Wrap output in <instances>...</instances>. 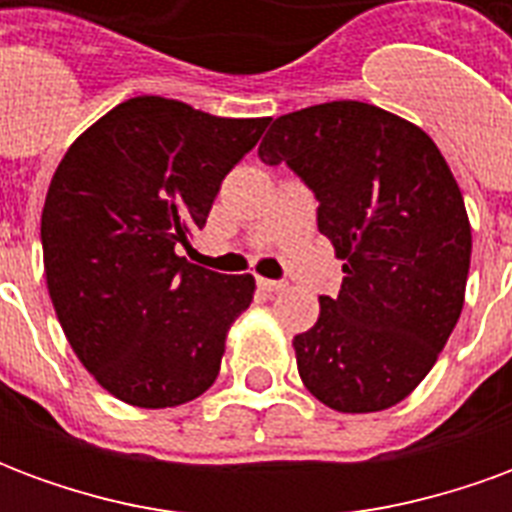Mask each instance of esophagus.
I'll return each instance as SVG.
<instances>
[{
  "mask_svg": "<svg viewBox=\"0 0 512 512\" xmlns=\"http://www.w3.org/2000/svg\"><path fill=\"white\" fill-rule=\"evenodd\" d=\"M257 285L266 290V293H279V290H285V282H279V279L257 277Z\"/></svg>",
  "mask_w": 512,
  "mask_h": 512,
  "instance_id": "esophagus-1",
  "label": "esophagus"
}]
</instances>
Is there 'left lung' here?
<instances>
[{"instance_id": "8db88e82", "label": "left lung", "mask_w": 512, "mask_h": 512, "mask_svg": "<svg viewBox=\"0 0 512 512\" xmlns=\"http://www.w3.org/2000/svg\"><path fill=\"white\" fill-rule=\"evenodd\" d=\"M318 200L343 263L310 332L293 337L304 386L343 414L411 395L461 318L472 227L447 161L422 128L362 101L277 117L257 147Z\"/></svg>"}]
</instances>
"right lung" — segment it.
I'll use <instances>...</instances> for the list:
<instances>
[{
  "mask_svg": "<svg viewBox=\"0 0 512 512\" xmlns=\"http://www.w3.org/2000/svg\"><path fill=\"white\" fill-rule=\"evenodd\" d=\"M266 126L139 95L87 128L54 172L40 216L51 304L79 362L117 400L180 406L219 376L255 279L194 266L178 249Z\"/></svg>",
  "mask_w": 512,
  "mask_h": 512,
  "instance_id": "1",
  "label": "right lung"
}]
</instances>
